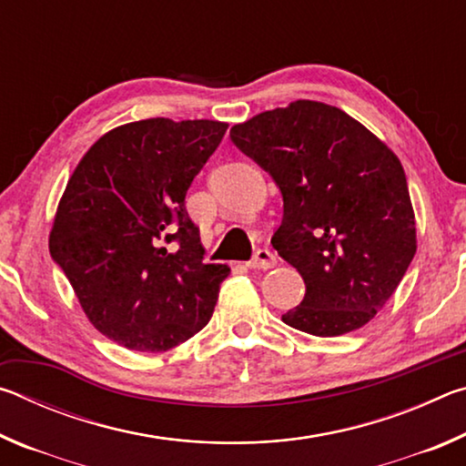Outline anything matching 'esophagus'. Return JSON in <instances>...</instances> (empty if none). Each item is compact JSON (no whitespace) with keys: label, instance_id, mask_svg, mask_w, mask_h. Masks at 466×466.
<instances>
[{"label":"esophagus","instance_id":"34e87169","mask_svg":"<svg viewBox=\"0 0 466 466\" xmlns=\"http://www.w3.org/2000/svg\"><path fill=\"white\" fill-rule=\"evenodd\" d=\"M275 263L278 261H275V255L269 248H258L247 265L250 269H271V267H275Z\"/></svg>","mask_w":466,"mask_h":466}]
</instances>
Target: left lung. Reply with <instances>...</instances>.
Returning <instances> with one entry per match:
<instances>
[{
    "instance_id": "left-lung-1",
    "label": "left lung",
    "mask_w": 466,
    "mask_h": 466,
    "mask_svg": "<svg viewBox=\"0 0 466 466\" xmlns=\"http://www.w3.org/2000/svg\"><path fill=\"white\" fill-rule=\"evenodd\" d=\"M230 137L283 197L271 244L302 275L306 294L281 320L317 337L364 327L417 250L399 157L341 108L314 100L265 110L234 125Z\"/></svg>"
}]
</instances>
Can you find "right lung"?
Segmentation results:
<instances>
[{"label":"right lung","mask_w":466,"mask_h":466,"mask_svg":"<svg viewBox=\"0 0 466 466\" xmlns=\"http://www.w3.org/2000/svg\"><path fill=\"white\" fill-rule=\"evenodd\" d=\"M228 129L146 119L102 136L67 180L49 250L86 317L133 351H167L208 325L230 267L203 263L185 197Z\"/></svg>","instance_id":"1"}]
</instances>
